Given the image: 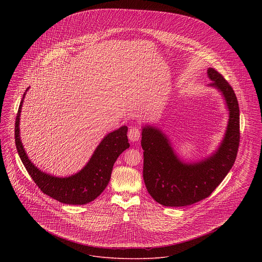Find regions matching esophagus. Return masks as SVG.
<instances>
[{
  "label": "esophagus",
  "instance_id": "obj_1",
  "mask_svg": "<svg viewBox=\"0 0 262 262\" xmlns=\"http://www.w3.org/2000/svg\"><path fill=\"white\" fill-rule=\"evenodd\" d=\"M140 135H141L140 129H139L138 127H137V126H135V127H132V128L128 130L127 137H128V139H129L130 141L135 142V141H137V140L140 138Z\"/></svg>",
  "mask_w": 262,
  "mask_h": 262
}]
</instances>
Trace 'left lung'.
<instances>
[{
  "label": "left lung",
  "instance_id": "8db88e82",
  "mask_svg": "<svg viewBox=\"0 0 262 262\" xmlns=\"http://www.w3.org/2000/svg\"><path fill=\"white\" fill-rule=\"evenodd\" d=\"M208 85L224 96L229 122L224 138L210 157L196 163L183 162L162 132L154 126L142 127L143 180L153 200L164 206L191 205L208 198L233 167L239 144V109L232 86L216 70H207Z\"/></svg>",
  "mask_w": 262,
  "mask_h": 262
}]
</instances>
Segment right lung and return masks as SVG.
Returning a JSON list of instances; mask_svg holds the SVG:
<instances>
[{
  "label": "right lung",
  "instance_id": "obj_1",
  "mask_svg": "<svg viewBox=\"0 0 262 262\" xmlns=\"http://www.w3.org/2000/svg\"><path fill=\"white\" fill-rule=\"evenodd\" d=\"M29 88H26V91ZM25 92L16 114L14 138L18 155L28 174L42 192L62 203L82 205L93 201L107 187L111 179L114 163L124 150L129 147L126 136L127 126L123 125L104 137L85 167L78 173L66 178L46 174L28 159L20 141L19 117Z\"/></svg>",
  "mask_w": 262,
  "mask_h": 262
}]
</instances>
